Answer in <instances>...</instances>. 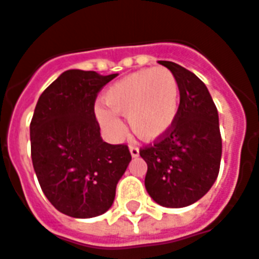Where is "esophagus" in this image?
<instances>
[{
	"label": "esophagus",
	"mask_w": 259,
	"mask_h": 259,
	"mask_svg": "<svg viewBox=\"0 0 259 259\" xmlns=\"http://www.w3.org/2000/svg\"><path fill=\"white\" fill-rule=\"evenodd\" d=\"M129 149H130V154H132L133 158H137V156L140 155V149L137 145H129Z\"/></svg>",
	"instance_id": "1"
}]
</instances>
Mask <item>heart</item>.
<instances>
[{
  "label": "heart",
  "instance_id": "heart-1",
  "mask_svg": "<svg viewBox=\"0 0 259 259\" xmlns=\"http://www.w3.org/2000/svg\"><path fill=\"white\" fill-rule=\"evenodd\" d=\"M180 96V83L173 71L166 67L143 68L111 86L103 97L111 112L97 108L96 115L111 135L118 136L122 132V123L115 116L120 115L139 139L155 140L177 119Z\"/></svg>",
  "mask_w": 259,
  "mask_h": 259
}]
</instances>
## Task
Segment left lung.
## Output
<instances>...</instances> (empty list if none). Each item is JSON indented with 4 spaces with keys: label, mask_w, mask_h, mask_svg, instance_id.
Instances as JSON below:
<instances>
[{
    "label": "left lung",
    "mask_w": 259,
    "mask_h": 259,
    "mask_svg": "<svg viewBox=\"0 0 259 259\" xmlns=\"http://www.w3.org/2000/svg\"><path fill=\"white\" fill-rule=\"evenodd\" d=\"M177 76L180 108L170 129L140 149L148 166L145 188L164 207H185L203 198L217 180L222 140L217 107L198 76L173 61H159Z\"/></svg>",
    "instance_id": "1"
}]
</instances>
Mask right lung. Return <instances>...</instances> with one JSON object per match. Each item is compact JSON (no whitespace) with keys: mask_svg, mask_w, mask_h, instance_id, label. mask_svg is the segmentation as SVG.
I'll return each mask as SVG.
<instances>
[{"mask_svg":"<svg viewBox=\"0 0 259 259\" xmlns=\"http://www.w3.org/2000/svg\"><path fill=\"white\" fill-rule=\"evenodd\" d=\"M116 74L68 70L44 91L30 123L32 166L48 200L74 218L112 206L116 184L132 160L126 144L100 137L95 103Z\"/></svg>","mask_w":259,"mask_h":259,"instance_id":"1","label":"right lung"}]
</instances>
